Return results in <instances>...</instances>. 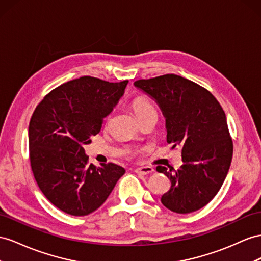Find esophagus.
Instances as JSON below:
<instances>
[{"label": "esophagus", "instance_id": "34e87169", "mask_svg": "<svg viewBox=\"0 0 261 261\" xmlns=\"http://www.w3.org/2000/svg\"><path fill=\"white\" fill-rule=\"evenodd\" d=\"M136 173H139V174H142V175H148L150 173H152L154 171V169L152 168V166H141V168H137Z\"/></svg>", "mask_w": 261, "mask_h": 261}]
</instances>
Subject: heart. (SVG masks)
I'll use <instances>...</instances> for the list:
<instances>
[{
	"mask_svg": "<svg viewBox=\"0 0 261 261\" xmlns=\"http://www.w3.org/2000/svg\"><path fill=\"white\" fill-rule=\"evenodd\" d=\"M132 109L135 111L136 116L138 117L140 121L151 116L156 117V111L154 109V107H153L149 100L144 97H138L133 100Z\"/></svg>",
	"mask_w": 261,
	"mask_h": 261,
	"instance_id": "obj_1",
	"label": "heart"
}]
</instances>
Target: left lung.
<instances>
[{
    "label": "left lung",
    "instance_id": "left-lung-1",
    "mask_svg": "<svg viewBox=\"0 0 261 261\" xmlns=\"http://www.w3.org/2000/svg\"><path fill=\"white\" fill-rule=\"evenodd\" d=\"M135 86L158 103L166 141L182 153L178 170L156 168L171 181L162 204L177 214L202 208L222 188L231 163L232 141L222 106L208 90L173 73L140 79Z\"/></svg>",
    "mask_w": 261,
    "mask_h": 261
}]
</instances>
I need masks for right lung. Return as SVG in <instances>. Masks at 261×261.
<instances>
[{"label":"right lung","mask_w":261,"mask_h":261,"mask_svg":"<svg viewBox=\"0 0 261 261\" xmlns=\"http://www.w3.org/2000/svg\"><path fill=\"white\" fill-rule=\"evenodd\" d=\"M128 80L108 83L84 76L51 90L29 126L33 174L57 208L86 216L101 206L125 170L113 163L88 164L84 145L101 129L123 96Z\"/></svg>","instance_id":"right-lung-1"}]
</instances>
